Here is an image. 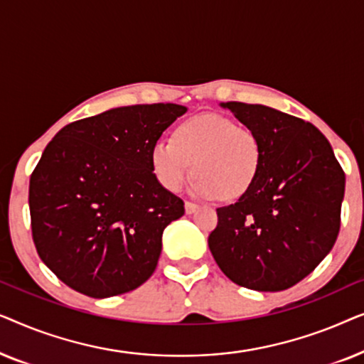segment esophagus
Returning <instances> with one entry per match:
<instances>
[{
    "instance_id": "obj_1",
    "label": "esophagus",
    "mask_w": 364,
    "mask_h": 364,
    "mask_svg": "<svg viewBox=\"0 0 364 364\" xmlns=\"http://www.w3.org/2000/svg\"><path fill=\"white\" fill-rule=\"evenodd\" d=\"M197 208H198L197 203H193V202H191V200L186 202V212H187V213H193V212L197 210Z\"/></svg>"
}]
</instances>
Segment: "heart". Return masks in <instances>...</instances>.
Instances as JSON below:
<instances>
[{"instance_id":"heart-1","label":"heart","mask_w":364,"mask_h":364,"mask_svg":"<svg viewBox=\"0 0 364 364\" xmlns=\"http://www.w3.org/2000/svg\"><path fill=\"white\" fill-rule=\"evenodd\" d=\"M157 181L181 191L196 167L193 192L203 198H238L253 186L262 166V142L252 129L218 114H202L178 124L172 141L151 152Z\"/></svg>"}]
</instances>
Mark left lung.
<instances>
[{"mask_svg":"<svg viewBox=\"0 0 364 364\" xmlns=\"http://www.w3.org/2000/svg\"><path fill=\"white\" fill-rule=\"evenodd\" d=\"M220 106L260 137L262 166L235 203L217 208L208 248L237 285L287 290L310 275L335 245L345 172L313 124L262 104Z\"/></svg>","mask_w":364,"mask_h":364,"instance_id":"1","label":"left lung"}]
</instances>
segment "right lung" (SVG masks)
I'll return each instance as SVG.
<instances>
[{"label": "right lung", "mask_w": 364, "mask_h": 364, "mask_svg": "<svg viewBox=\"0 0 364 364\" xmlns=\"http://www.w3.org/2000/svg\"><path fill=\"white\" fill-rule=\"evenodd\" d=\"M186 112L171 102L116 107L68 124L44 149L29 178L33 242L73 290L122 295L156 270L164 228L186 208L159 183L151 152Z\"/></svg>", "instance_id": "obj_1"}]
</instances>
